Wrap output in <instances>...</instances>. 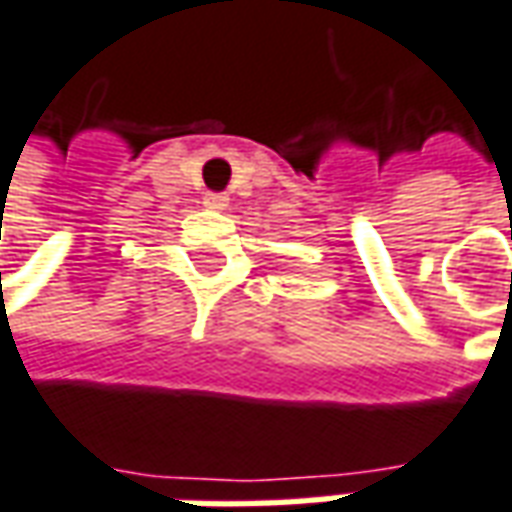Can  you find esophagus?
<instances>
[{
    "mask_svg": "<svg viewBox=\"0 0 512 512\" xmlns=\"http://www.w3.org/2000/svg\"><path fill=\"white\" fill-rule=\"evenodd\" d=\"M230 205V199L224 194H207L205 196V207H210V210H224V207Z\"/></svg>",
    "mask_w": 512,
    "mask_h": 512,
    "instance_id": "obj_1",
    "label": "esophagus"
}]
</instances>
